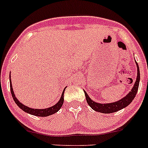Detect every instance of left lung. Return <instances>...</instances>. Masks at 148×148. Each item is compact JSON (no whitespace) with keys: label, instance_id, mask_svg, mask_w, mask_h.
Here are the masks:
<instances>
[{"label":"left lung","instance_id":"obj_1","mask_svg":"<svg viewBox=\"0 0 148 148\" xmlns=\"http://www.w3.org/2000/svg\"><path fill=\"white\" fill-rule=\"evenodd\" d=\"M136 63V66H137V77H136V82H135L133 88L132 89V91H130L128 93L127 96L123 98L120 101L114 102V103H99L93 101L92 99H90L87 93L84 90L85 95V98H86L87 102H88V105L93 109V110L96 112H99L102 113H112L118 112V110H121V109L125 108V107L129 104L132 101L134 100V97L136 96V93L138 91V88H139V79H140V74H139V66H138L137 63Z\"/></svg>","mask_w":148,"mask_h":148}]
</instances>
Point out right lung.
I'll return each mask as SVG.
<instances>
[{"label":"right lung","instance_id":"1","mask_svg":"<svg viewBox=\"0 0 148 148\" xmlns=\"http://www.w3.org/2000/svg\"><path fill=\"white\" fill-rule=\"evenodd\" d=\"M10 89H11V93H12L14 101L15 103L17 104L18 107H20V109H22V110H23V111L25 112L29 113V114H33V115L38 116V117H47V116H49L52 114H55V112H57L61 108L62 105H63V101H64V99H63V94H64L65 89L63 90V93H62L60 99L59 100V101L55 104V105L52 106V107H49V108L41 109V110H38V109H32V108H30V107H27V106H25L24 104H23L21 102L17 100V99L15 97V95L14 93L13 89H12L11 79H10Z\"/></svg>","mask_w":148,"mask_h":148}]
</instances>
